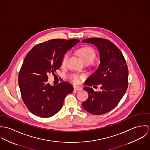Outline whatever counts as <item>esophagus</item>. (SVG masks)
Returning <instances> with one entry per match:
<instances>
[{
	"mask_svg": "<svg viewBox=\"0 0 150 150\" xmlns=\"http://www.w3.org/2000/svg\"><path fill=\"white\" fill-rule=\"evenodd\" d=\"M74 88L75 90H77V91H81V90H82V87H81L79 86H75L74 87Z\"/></svg>",
	"mask_w": 150,
	"mask_h": 150,
	"instance_id": "1",
	"label": "esophagus"
}]
</instances>
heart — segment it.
Listing matches in <instances>:
<instances>
[{"label":"heart","instance_id":"heart-1","mask_svg":"<svg viewBox=\"0 0 150 150\" xmlns=\"http://www.w3.org/2000/svg\"><path fill=\"white\" fill-rule=\"evenodd\" d=\"M78 53L83 62L85 63H91L96 57V52L91 47H84L78 50ZM69 53H67L64 56L62 59V65H65L67 63L68 59L69 57ZM84 78L83 75H79L78 74H72L69 76L70 80L74 83H79L81 79Z\"/></svg>","mask_w":150,"mask_h":150}]
</instances>
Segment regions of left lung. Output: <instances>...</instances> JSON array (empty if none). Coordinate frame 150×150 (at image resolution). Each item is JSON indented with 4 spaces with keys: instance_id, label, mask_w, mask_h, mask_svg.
Wrapping results in <instances>:
<instances>
[{
    "instance_id": "obj_1",
    "label": "left lung",
    "mask_w": 150,
    "mask_h": 150,
    "mask_svg": "<svg viewBox=\"0 0 150 150\" xmlns=\"http://www.w3.org/2000/svg\"><path fill=\"white\" fill-rule=\"evenodd\" d=\"M82 42L94 45L100 52L99 67L85 84L101 86L98 92H95L91 87L83 88L88 93V98L82 106L92 115H103L115 108L125 94L128 86V66L122 52L109 40L90 38L83 40Z\"/></svg>"
}]
</instances>
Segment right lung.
<instances>
[{
	"label": "right lung",
	"instance_id": "right-lung-1",
	"mask_svg": "<svg viewBox=\"0 0 150 150\" xmlns=\"http://www.w3.org/2000/svg\"><path fill=\"white\" fill-rule=\"evenodd\" d=\"M80 41L52 39L37 44L26 54L19 72L18 83L22 98L31 113L47 118L62 108L64 98L73 86L62 82L56 86L48 83V74H54L67 52Z\"/></svg>",
	"mask_w": 150,
	"mask_h": 150
}]
</instances>
